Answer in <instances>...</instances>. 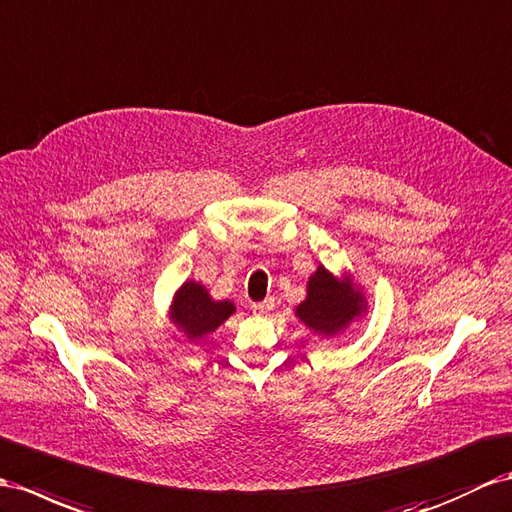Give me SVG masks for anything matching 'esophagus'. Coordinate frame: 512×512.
Masks as SVG:
<instances>
[{
	"label": "esophagus",
	"mask_w": 512,
	"mask_h": 512,
	"mask_svg": "<svg viewBox=\"0 0 512 512\" xmlns=\"http://www.w3.org/2000/svg\"><path fill=\"white\" fill-rule=\"evenodd\" d=\"M272 307H274L272 300H261V303H253L255 313H268Z\"/></svg>",
	"instance_id": "1"
}]
</instances>
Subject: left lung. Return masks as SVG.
<instances>
[{
	"label": "left lung",
	"mask_w": 512,
	"mask_h": 512,
	"mask_svg": "<svg viewBox=\"0 0 512 512\" xmlns=\"http://www.w3.org/2000/svg\"><path fill=\"white\" fill-rule=\"evenodd\" d=\"M363 309L365 300L361 294L352 292L348 279L339 281L329 270L320 266L309 279L307 298L296 307V316L313 333L329 337L346 329Z\"/></svg>",
	"instance_id": "left-lung-1"
}]
</instances>
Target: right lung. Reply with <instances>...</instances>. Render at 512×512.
<instances>
[{
  "instance_id": "add662e5",
  "label": "right lung",
  "mask_w": 512,
  "mask_h": 512,
  "mask_svg": "<svg viewBox=\"0 0 512 512\" xmlns=\"http://www.w3.org/2000/svg\"><path fill=\"white\" fill-rule=\"evenodd\" d=\"M235 311L229 300H212L201 283L186 281L175 294L170 320L186 333L188 339H201L214 333Z\"/></svg>"
}]
</instances>
